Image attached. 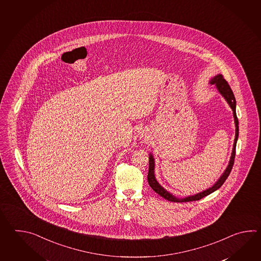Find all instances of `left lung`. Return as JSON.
Listing matches in <instances>:
<instances>
[{
    "label": "left lung",
    "mask_w": 261,
    "mask_h": 261,
    "mask_svg": "<svg viewBox=\"0 0 261 261\" xmlns=\"http://www.w3.org/2000/svg\"><path fill=\"white\" fill-rule=\"evenodd\" d=\"M211 85H215L217 87V90L220 94L224 97V99L227 100L229 107L232 110L233 118H234V123H235V139H234V144H233L232 152L230 159L228 161L226 170L220 175V177L217 179V182L214 184L209 189H205L201 191L200 193H197L194 195H189L188 197L185 198H178L176 196L170 193L168 190L164 189L161 184L156 181L155 176V159L152 153L149 154V170H148V175H147V181L149 184L150 187L155 191V193L163 197L165 200L173 201V202H187V201H193V200H199L202 198H204L207 195H210L216 190L219 189L224 182L226 181L227 176L231 172L233 163H234V158H235V149H236V144L239 137V122L237 115H236V100L233 94L232 90L230 89L229 85L227 84V81L224 79L222 74H217L216 76L212 77L209 81Z\"/></svg>",
    "instance_id": "8db88e82"
}]
</instances>
